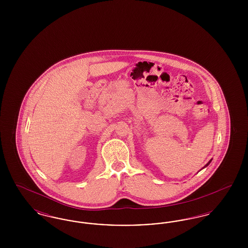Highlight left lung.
<instances>
[{"instance_id": "obj_1", "label": "left lung", "mask_w": 248, "mask_h": 248, "mask_svg": "<svg viewBox=\"0 0 248 248\" xmlns=\"http://www.w3.org/2000/svg\"><path fill=\"white\" fill-rule=\"evenodd\" d=\"M211 161H212V160H210V161H209V162H208V163H207V164H206V165H205V166H207V165H209V164H210V163H211ZM205 166H204V167H205Z\"/></svg>"}]
</instances>
